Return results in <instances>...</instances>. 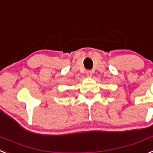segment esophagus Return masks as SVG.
<instances>
[{
    "instance_id": "esophagus-1",
    "label": "esophagus",
    "mask_w": 153,
    "mask_h": 153,
    "mask_svg": "<svg viewBox=\"0 0 153 153\" xmlns=\"http://www.w3.org/2000/svg\"><path fill=\"white\" fill-rule=\"evenodd\" d=\"M92 74H93V72L91 71V70H87V76H90V77H91V76H92Z\"/></svg>"
}]
</instances>
